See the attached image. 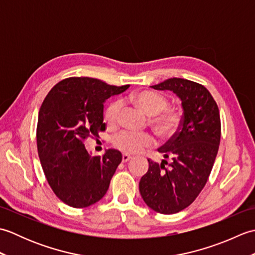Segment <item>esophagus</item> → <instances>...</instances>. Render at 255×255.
I'll list each match as a JSON object with an SVG mask.
<instances>
[{
	"instance_id": "34e87169",
	"label": "esophagus",
	"mask_w": 255,
	"mask_h": 255,
	"mask_svg": "<svg viewBox=\"0 0 255 255\" xmlns=\"http://www.w3.org/2000/svg\"><path fill=\"white\" fill-rule=\"evenodd\" d=\"M130 159H131V155H129V154H127V153H124V154H123V158H122V160H123L124 163H125V162L129 161Z\"/></svg>"
}]
</instances>
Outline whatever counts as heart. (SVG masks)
Segmentation results:
<instances>
[{
    "label": "heart",
    "instance_id": "obj_1",
    "mask_svg": "<svg viewBox=\"0 0 255 255\" xmlns=\"http://www.w3.org/2000/svg\"><path fill=\"white\" fill-rule=\"evenodd\" d=\"M131 101L148 115L152 116V125L162 138H172L180 130L182 113L176 107L167 106V99L158 92L151 90L138 91L131 94ZM122 103L114 101L104 112L105 122L110 126H116L121 115ZM154 137L149 132L124 130L113 139L114 148L125 153H138L142 149L154 143Z\"/></svg>",
    "mask_w": 255,
    "mask_h": 255
}]
</instances>
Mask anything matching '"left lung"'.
<instances>
[{
	"instance_id": "8db88e82",
	"label": "left lung",
	"mask_w": 255,
	"mask_h": 255,
	"mask_svg": "<svg viewBox=\"0 0 255 255\" xmlns=\"http://www.w3.org/2000/svg\"><path fill=\"white\" fill-rule=\"evenodd\" d=\"M151 88L170 90L180 97L183 117L180 130L158 149L162 163L148 159V172L139 182L144 203L156 213L176 214L191 205L208 181L217 155L221 124L217 103L204 85L172 78Z\"/></svg>"
}]
</instances>
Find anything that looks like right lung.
Here are the masks:
<instances>
[{"label": "right lung", "instance_id": "add662e5", "mask_svg": "<svg viewBox=\"0 0 255 255\" xmlns=\"http://www.w3.org/2000/svg\"><path fill=\"white\" fill-rule=\"evenodd\" d=\"M128 88L72 77L57 83L42 102L36 132L38 155L48 184L64 204L89 207L106 194L122 153L110 149L91 158L84 140L105 130L104 102Z\"/></svg>", "mask_w": 255, "mask_h": 255}]
</instances>
